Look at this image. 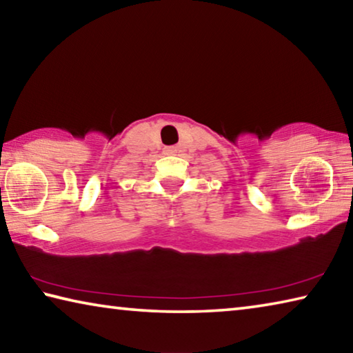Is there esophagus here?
I'll return each instance as SVG.
<instances>
[{"label":"esophagus","instance_id":"34e87169","mask_svg":"<svg viewBox=\"0 0 353 353\" xmlns=\"http://www.w3.org/2000/svg\"><path fill=\"white\" fill-rule=\"evenodd\" d=\"M177 151V149L174 148V146H168V148H165V152L166 154H174Z\"/></svg>","mask_w":353,"mask_h":353}]
</instances>
